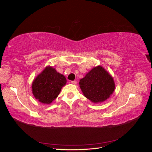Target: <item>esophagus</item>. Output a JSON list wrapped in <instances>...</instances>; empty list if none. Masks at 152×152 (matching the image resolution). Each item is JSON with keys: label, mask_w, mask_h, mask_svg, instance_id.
Instances as JSON below:
<instances>
[{"label": "esophagus", "mask_w": 152, "mask_h": 152, "mask_svg": "<svg viewBox=\"0 0 152 152\" xmlns=\"http://www.w3.org/2000/svg\"><path fill=\"white\" fill-rule=\"evenodd\" d=\"M71 83H72V84H73V85H75V84H77V81H76V80L72 81V82H71Z\"/></svg>", "instance_id": "1"}]
</instances>
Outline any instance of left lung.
<instances>
[{
    "label": "left lung",
    "instance_id": "1",
    "mask_svg": "<svg viewBox=\"0 0 152 152\" xmlns=\"http://www.w3.org/2000/svg\"><path fill=\"white\" fill-rule=\"evenodd\" d=\"M80 88L92 103H102L108 99L115 89L112 76L101 65L95 66L79 81Z\"/></svg>",
    "mask_w": 152,
    "mask_h": 152
}]
</instances>
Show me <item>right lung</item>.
<instances>
[{
    "label": "right lung",
    "mask_w": 152,
    "mask_h": 152,
    "mask_svg": "<svg viewBox=\"0 0 152 152\" xmlns=\"http://www.w3.org/2000/svg\"><path fill=\"white\" fill-rule=\"evenodd\" d=\"M66 84L65 76L53 66H47L32 82L31 91L40 103L49 104L58 97Z\"/></svg>",
    "instance_id": "1"
}]
</instances>
